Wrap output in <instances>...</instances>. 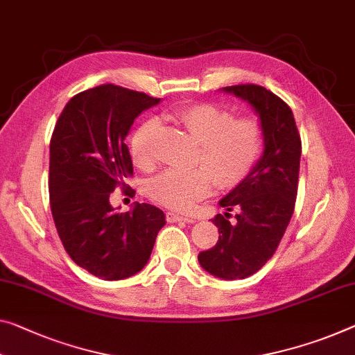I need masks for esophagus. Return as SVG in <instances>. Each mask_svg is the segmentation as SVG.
Here are the masks:
<instances>
[{"label":"esophagus","mask_w":355,"mask_h":355,"mask_svg":"<svg viewBox=\"0 0 355 355\" xmlns=\"http://www.w3.org/2000/svg\"><path fill=\"white\" fill-rule=\"evenodd\" d=\"M166 220H168V222H185V223H193V222H195V217H190V216H181V214H178V212L168 211V212H166Z\"/></svg>","instance_id":"1"}]
</instances>
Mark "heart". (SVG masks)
Wrapping results in <instances>:
<instances>
[{
	"instance_id": "1",
	"label": "heart",
	"mask_w": 355,
	"mask_h": 355,
	"mask_svg": "<svg viewBox=\"0 0 355 355\" xmlns=\"http://www.w3.org/2000/svg\"><path fill=\"white\" fill-rule=\"evenodd\" d=\"M178 121L198 143L192 170H168L152 179L147 195L174 211H189L211 193L212 184L232 189L248 176L263 147V130L254 119H236L230 109L196 103L178 111ZM159 121L147 119L130 138V154L141 170L154 166L152 141Z\"/></svg>"
}]
</instances>
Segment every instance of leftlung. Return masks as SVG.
Listing matches in <instances>:
<instances>
[{
	"instance_id": "left-lung-1",
	"label": "left lung",
	"mask_w": 355,
	"mask_h": 355,
	"mask_svg": "<svg viewBox=\"0 0 355 355\" xmlns=\"http://www.w3.org/2000/svg\"><path fill=\"white\" fill-rule=\"evenodd\" d=\"M222 90L248 101L259 114L265 143L248 176L219 201L225 212L212 219L219 241L198 254L206 271L232 281L257 272L284 236L295 208L302 139L292 109L265 87L241 84Z\"/></svg>"
}]
</instances>
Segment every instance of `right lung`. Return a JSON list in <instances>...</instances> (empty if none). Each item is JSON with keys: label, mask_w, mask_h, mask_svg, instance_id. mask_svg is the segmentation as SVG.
<instances>
[{"label": "right lung", "mask_w": 355, "mask_h": 355, "mask_svg": "<svg viewBox=\"0 0 355 355\" xmlns=\"http://www.w3.org/2000/svg\"><path fill=\"white\" fill-rule=\"evenodd\" d=\"M160 98L105 84L71 98L51 139L49 193L63 248L76 265L96 277L119 281L136 275L150 257L165 214L135 203L121 212L109 196L133 163L125 138L141 112Z\"/></svg>", "instance_id": "1"}]
</instances>
